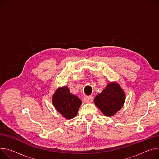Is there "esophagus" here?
<instances>
[{
    "label": "esophagus",
    "mask_w": 159,
    "mask_h": 159,
    "mask_svg": "<svg viewBox=\"0 0 159 159\" xmlns=\"http://www.w3.org/2000/svg\"><path fill=\"white\" fill-rule=\"evenodd\" d=\"M94 98L91 96H88V97H86L84 99V102L85 103H91L93 101Z\"/></svg>",
    "instance_id": "34e87169"
}]
</instances>
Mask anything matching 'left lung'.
Instances as JSON below:
<instances>
[{
  "mask_svg": "<svg viewBox=\"0 0 159 159\" xmlns=\"http://www.w3.org/2000/svg\"><path fill=\"white\" fill-rule=\"evenodd\" d=\"M125 93L118 82H111L94 99V104L107 117L114 116L123 106Z\"/></svg>",
  "mask_w": 159,
  "mask_h": 159,
  "instance_id": "obj_1",
  "label": "left lung"
}]
</instances>
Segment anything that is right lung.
Instances as JSON below:
<instances>
[{"label":"right lung","mask_w":159,"mask_h":159,"mask_svg":"<svg viewBox=\"0 0 159 159\" xmlns=\"http://www.w3.org/2000/svg\"><path fill=\"white\" fill-rule=\"evenodd\" d=\"M52 103L56 111L64 118L70 120L75 117L82 104L81 100L71 94L68 86L58 88L52 96Z\"/></svg>","instance_id":"add662e5"}]
</instances>
